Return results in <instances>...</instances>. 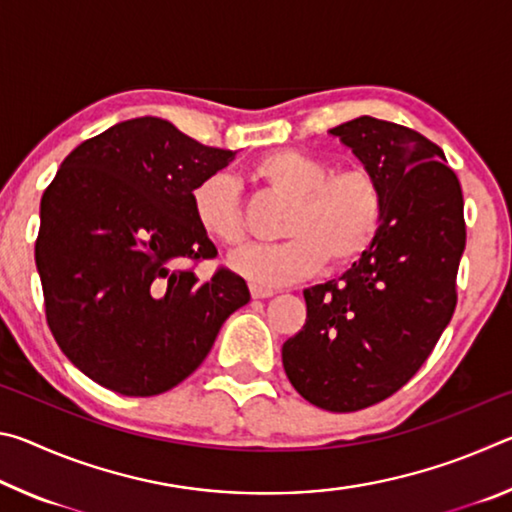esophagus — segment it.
Returning a JSON list of instances; mask_svg holds the SVG:
<instances>
[{"label":"esophagus","mask_w":512,"mask_h":512,"mask_svg":"<svg viewBox=\"0 0 512 512\" xmlns=\"http://www.w3.org/2000/svg\"><path fill=\"white\" fill-rule=\"evenodd\" d=\"M273 289H264L259 287V284H250V296H253L255 300H262V298H271L273 296Z\"/></svg>","instance_id":"34e87169"}]
</instances>
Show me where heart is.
Returning a JSON list of instances; mask_svg holds the SVG:
<instances>
[{"label":"heart","mask_w":512,"mask_h":512,"mask_svg":"<svg viewBox=\"0 0 512 512\" xmlns=\"http://www.w3.org/2000/svg\"><path fill=\"white\" fill-rule=\"evenodd\" d=\"M257 183L289 201L280 244L248 246L230 257L232 271L259 287H287L316 275L327 262L348 268L375 246L386 219V194L375 171L348 167L329 173L325 162L296 149H277L250 169ZM192 214L205 237L235 248L246 223L235 180L212 173L192 189Z\"/></svg>","instance_id":"1"}]
</instances>
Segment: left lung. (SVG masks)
I'll return each mask as SVG.
<instances>
[{
    "label": "left lung",
    "instance_id": "left-lung-1",
    "mask_svg": "<svg viewBox=\"0 0 512 512\" xmlns=\"http://www.w3.org/2000/svg\"><path fill=\"white\" fill-rule=\"evenodd\" d=\"M386 194V219L339 280L305 289L307 323L282 345L293 388L318 409L361 411L400 391L456 309L463 192L438 144L393 121L332 128Z\"/></svg>",
    "mask_w": 512,
    "mask_h": 512
}]
</instances>
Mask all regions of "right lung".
<instances>
[{
	"label": "right lung",
	"instance_id": "add662e5",
	"mask_svg": "<svg viewBox=\"0 0 512 512\" xmlns=\"http://www.w3.org/2000/svg\"><path fill=\"white\" fill-rule=\"evenodd\" d=\"M235 158L160 117L121 121L67 155L40 201L36 266L58 348L128 397L171 391L201 366L250 291L219 266L192 189Z\"/></svg>",
	"mask_w": 512,
	"mask_h": 512
}]
</instances>
